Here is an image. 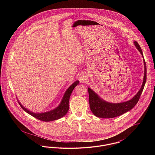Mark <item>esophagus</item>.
<instances>
[{"label": "esophagus", "instance_id": "1", "mask_svg": "<svg viewBox=\"0 0 155 155\" xmlns=\"http://www.w3.org/2000/svg\"><path fill=\"white\" fill-rule=\"evenodd\" d=\"M87 79L86 75L84 74H82L80 75V77H79V80L81 82H84L86 81V80Z\"/></svg>", "mask_w": 155, "mask_h": 155}]
</instances>
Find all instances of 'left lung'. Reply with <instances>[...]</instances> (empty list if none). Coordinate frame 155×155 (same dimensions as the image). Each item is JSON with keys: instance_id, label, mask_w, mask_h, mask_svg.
Instances as JSON below:
<instances>
[{"instance_id": "8db88e82", "label": "left lung", "mask_w": 155, "mask_h": 155, "mask_svg": "<svg viewBox=\"0 0 155 155\" xmlns=\"http://www.w3.org/2000/svg\"><path fill=\"white\" fill-rule=\"evenodd\" d=\"M134 43L138 50L140 52L141 54L143 55L140 46L138 44V42L137 41H134ZM143 62L145 67V73L142 85L137 95L130 101L123 103H109L100 98L99 96L91 89L89 88H88L90 109L95 116L101 118H114L121 116L126 112L131 110L136 105L140 98V95L144 88L145 82L147 81V66L144 59Z\"/></svg>"}]
</instances>
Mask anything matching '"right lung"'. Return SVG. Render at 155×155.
Returning a JSON list of instances; mask_svg holds the SVG:
<instances>
[{"label": "right lung", "instance_id": "1", "mask_svg": "<svg viewBox=\"0 0 155 155\" xmlns=\"http://www.w3.org/2000/svg\"><path fill=\"white\" fill-rule=\"evenodd\" d=\"M78 84H79L78 81L74 82V83L66 91L64 96L63 97V99L59 106L56 109L52 110L50 111H48V112H45V113H34L26 109L25 107H24L22 106V104L18 101V102L24 110L27 113L30 114V115H31L34 117L37 118L41 121H51L56 120L61 118L62 117H63L64 116H65L66 114L67 111L69 109L68 103H69L70 97V95H71L74 88Z\"/></svg>", "mask_w": 155, "mask_h": 155}]
</instances>
